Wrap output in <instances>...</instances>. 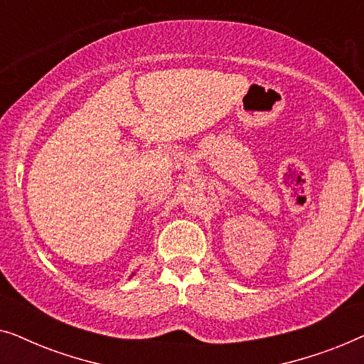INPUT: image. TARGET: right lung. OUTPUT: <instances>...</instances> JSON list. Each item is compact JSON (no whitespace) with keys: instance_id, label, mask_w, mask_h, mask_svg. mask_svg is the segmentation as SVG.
<instances>
[{"instance_id":"add662e5","label":"right lung","mask_w":364,"mask_h":364,"mask_svg":"<svg viewBox=\"0 0 364 364\" xmlns=\"http://www.w3.org/2000/svg\"><path fill=\"white\" fill-rule=\"evenodd\" d=\"M132 277H134V273H132Z\"/></svg>"}]
</instances>
